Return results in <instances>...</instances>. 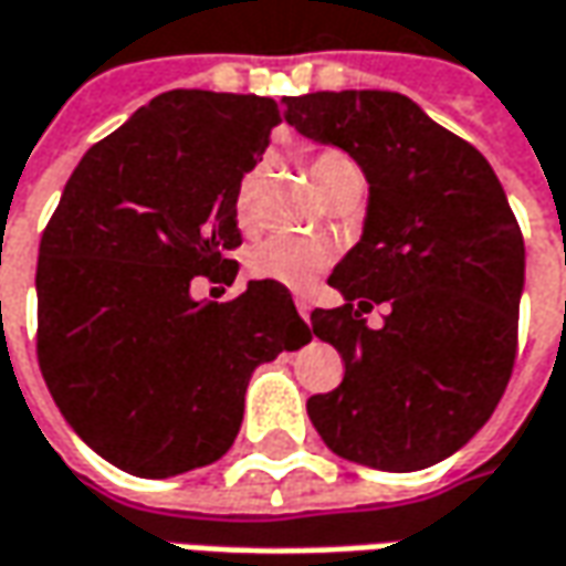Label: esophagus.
<instances>
[{
	"label": "esophagus",
	"mask_w": 566,
	"mask_h": 566,
	"mask_svg": "<svg viewBox=\"0 0 566 566\" xmlns=\"http://www.w3.org/2000/svg\"><path fill=\"white\" fill-rule=\"evenodd\" d=\"M295 308H298V314H302V317L308 321V317H311V302H308V298H295Z\"/></svg>",
	"instance_id": "esophagus-1"
}]
</instances>
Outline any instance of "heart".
<instances>
[{
    "label": "heart",
    "instance_id": "obj_1",
    "mask_svg": "<svg viewBox=\"0 0 566 566\" xmlns=\"http://www.w3.org/2000/svg\"><path fill=\"white\" fill-rule=\"evenodd\" d=\"M355 168V161L339 149H317L308 155V174L321 196L336 184L343 174ZM258 186H261V168L252 165L239 177L237 192H233V214L245 227L252 221L255 211ZM333 264V245L327 239H305V237H271L258 242L245 258V268L255 280L280 283L286 290H311L314 280Z\"/></svg>",
    "mask_w": 566,
    "mask_h": 566
}]
</instances>
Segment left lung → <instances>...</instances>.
<instances>
[{
	"instance_id": "8db88e82",
	"label": "left lung",
	"mask_w": 566,
	"mask_h": 566,
	"mask_svg": "<svg viewBox=\"0 0 566 566\" xmlns=\"http://www.w3.org/2000/svg\"><path fill=\"white\" fill-rule=\"evenodd\" d=\"M286 120L345 149L370 184L361 242L336 264L339 308L311 314L345 364L308 398L339 458L420 470L486 423L517 358L523 233L495 170L468 139L386 90L286 96ZM390 314L370 331L361 310Z\"/></svg>"
}]
</instances>
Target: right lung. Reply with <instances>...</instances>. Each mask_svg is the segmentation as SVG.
<instances>
[{"mask_svg":"<svg viewBox=\"0 0 566 566\" xmlns=\"http://www.w3.org/2000/svg\"><path fill=\"white\" fill-rule=\"evenodd\" d=\"M280 124L268 96L170 90L98 139L64 184L36 261V361L64 420L133 476L233 446L258 364L311 339L280 283H233V192Z\"/></svg>","mask_w":566,"mask_h":566,"instance_id":"obj_1","label":"right lung"}]
</instances>
